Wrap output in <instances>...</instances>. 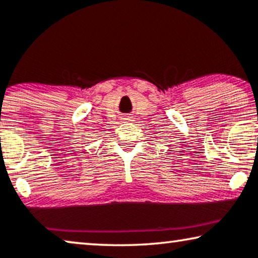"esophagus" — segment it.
<instances>
[{
    "instance_id": "esophagus-1",
    "label": "esophagus",
    "mask_w": 258,
    "mask_h": 258,
    "mask_svg": "<svg viewBox=\"0 0 258 258\" xmlns=\"http://www.w3.org/2000/svg\"><path fill=\"white\" fill-rule=\"evenodd\" d=\"M124 120L125 121H132V120H130V118H124Z\"/></svg>"
}]
</instances>
